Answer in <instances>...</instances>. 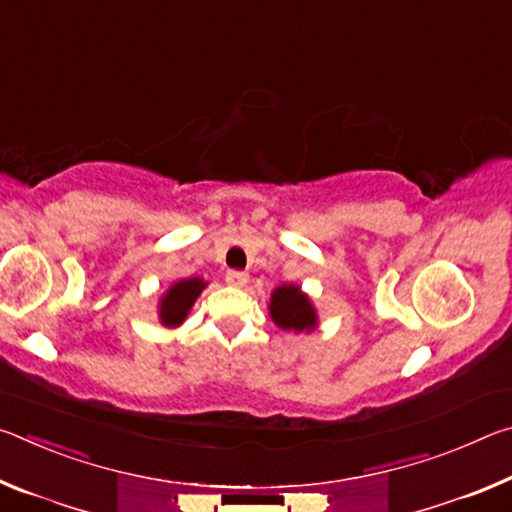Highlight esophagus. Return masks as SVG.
<instances>
[{"label": "esophagus", "mask_w": 512, "mask_h": 512, "mask_svg": "<svg viewBox=\"0 0 512 512\" xmlns=\"http://www.w3.org/2000/svg\"><path fill=\"white\" fill-rule=\"evenodd\" d=\"M248 280H250V277L244 271H228V273H225V282H228L230 287L241 289V287H246Z\"/></svg>", "instance_id": "1"}]
</instances>
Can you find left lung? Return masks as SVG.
I'll use <instances>...</instances> for the list:
<instances>
[{
    "label": "left lung",
    "mask_w": 512,
    "mask_h": 512,
    "mask_svg": "<svg viewBox=\"0 0 512 512\" xmlns=\"http://www.w3.org/2000/svg\"><path fill=\"white\" fill-rule=\"evenodd\" d=\"M268 314L273 323L293 334H309L318 327V311L314 302L300 289V284H280L271 291Z\"/></svg>",
    "instance_id": "obj_1"
}]
</instances>
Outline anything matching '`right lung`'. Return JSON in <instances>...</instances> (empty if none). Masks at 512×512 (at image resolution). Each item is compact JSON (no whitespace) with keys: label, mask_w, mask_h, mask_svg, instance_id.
Returning <instances> with one entry per match:
<instances>
[{"label":"right lung","mask_w":512,"mask_h":512,"mask_svg":"<svg viewBox=\"0 0 512 512\" xmlns=\"http://www.w3.org/2000/svg\"><path fill=\"white\" fill-rule=\"evenodd\" d=\"M205 287L207 282L203 277H183V280L171 282V287L158 300L160 323L167 329H176L183 325Z\"/></svg>","instance_id":"add662e5"}]
</instances>
